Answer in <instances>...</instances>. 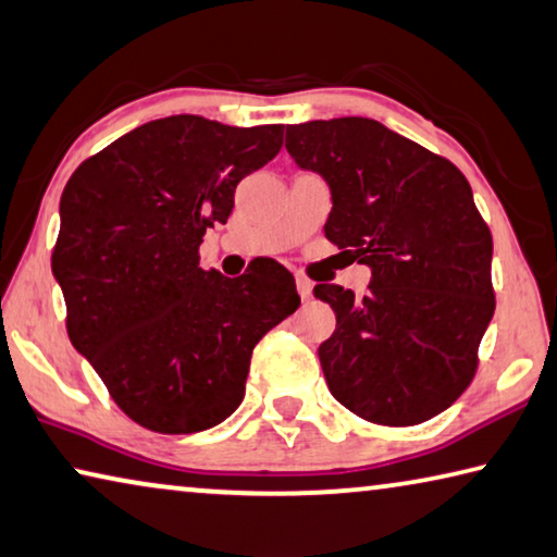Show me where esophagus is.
Here are the masks:
<instances>
[{"instance_id": "obj_1", "label": "esophagus", "mask_w": 557, "mask_h": 557, "mask_svg": "<svg viewBox=\"0 0 557 557\" xmlns=\"http://www.w3.org/2000/svg\"><path fill=\"white\" fill-rule=\"evenodd\" d=\"M297 293H299V297H302L305 302H307V299L312 297V282L307 280V277H297Z\"/></svg>"}]
</instances>
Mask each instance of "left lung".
<instances>
[{
	"instance_id": "left-lung-1",
	"label": "left lung",
	"mask_w": 557,
	"mask_h": 557,
	"mask_svg": "<svg viewBox=\"0 0 557 557\" xmlns=\"http://www.w3.org/2000/svg\"><path fill=\"white\" fill-rule=\"evenodd\" d=\"M287 153L330 185L326 240L372 270L369 295L320 282L337 314L320 344L334 399L384 426H413L471 384L496 310L493 237L458 168L384 123L287 126Z\"/></svg>"
}]
</instances>
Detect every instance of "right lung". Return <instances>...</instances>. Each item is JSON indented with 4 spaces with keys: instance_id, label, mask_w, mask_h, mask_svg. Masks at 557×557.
I'll return each instance as SVG.
<instances>
[{
    "instance_id": "1",
    "label": "right lung",
    "mask_w": 557,
    "mask_h": 557,
    "mask_svg": "<svg viewBox=\"0 0 557 557\" xmlns=\"http://www.w3.org/2000/svg\"><path fill=\"white\" fill-rule=\"evenodd\" d=\"M282 126L158 119L76 168L61 193L51 272L66 332L119 409L158 434H196L240 406L250 357L299 307L275 260L240 277L202 270L245 175L272 161Z\"/></svg>"
}]
</instances>
